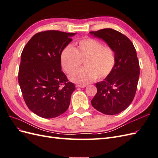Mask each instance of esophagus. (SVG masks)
<instances>
[{"label": "esophagus", "mask_w": 158, "mask_h": 158, "mask_svg": "<svg viewBox=\"0 0 158 158\" xmlns=\"http://www.w3.org/2000/svg\"><path fill=\"white\" fill-rule=\"evenodd\" d=\"M85 86H86V85H79V84H76V88H85Z\"/></svg>", "instance_id": "obj_1"}]
</instances>
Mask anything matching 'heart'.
<instances>
[{
    "mask_svg": "<svg viewBox=\"0 0 158 158\" xmlns=\"http://www.w3.org/2000/svg\"><path fill=\"white\" fill-rule=\"evenodd\" d=\"M62 69L72 75L84 61V68L70 77L72 81L81 84L103 80L111 74L117 63L115 52L111 47L92 37H84L76 43V47L65 46L60 54Z\"/></svg>",
    "mask_w": 158,
    "mask_h": 158,
    "instance_id": "obj_1",
    "label": "heart"
}]
</instances>
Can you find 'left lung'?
<instances>
[{"label":"left lung","instance_id":"obj_1","mask_svg":"<svg viewBox=\"0 0 158 158\" xmlns=\"http://www.w3.org/2000/svg\"><path fill=\"white\" fill-rule=\"evenodd\" d=\"M89 33L106 41L117 56L111 74L95 84L98 92L92 105L103 114H117L130 106L135 96L140 75L136 51L131 41L118 31L106 28Z\"/></svg>","mask_w":158,"mask_h":158}]
</instances>
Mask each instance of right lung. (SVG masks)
<instances>
[{"mask_svg": "<svg viewBox=\"0 0 158 158\" xmlns=\"http://www.w3.org/2000/svg\"><path fill=\"white\" fill-rule=\"evenodd\" d=\"M75 33L44 31L33 35L23 48L18 82L27 107L45 118L68 109L75 85L61 70L60 54Z\"/></svg>", "mask_w": 158, "mask_h": 158, "instance_id": "right-lung-1", "label": "right lung"}]
</instances>
